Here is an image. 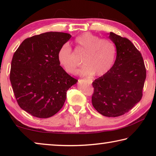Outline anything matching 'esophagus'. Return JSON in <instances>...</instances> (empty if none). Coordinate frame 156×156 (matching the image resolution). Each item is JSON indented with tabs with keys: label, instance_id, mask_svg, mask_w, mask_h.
Here are the masks:
<instances>
[{
	"label": "esophagus",
	"instance_id": "34e87169",
	"mask_svg": "<svg viewBox=\"0 0 156 156\" xmlns=\"http://www.w3.org/2000/svg\"><path fill=\"white\" fill-rule=\"evenodd\" d=\"M87 80L90 84L92 83V82H93V80H92L91 79H90V78H87Z\"/></svg>",
	"mask_w": 156,
	"mask_h": 156
}]
</instances>
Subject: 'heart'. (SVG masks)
Listing matches in <instances>:
<instances>
[{
    "instance_id": "1",
    "label": "heart",
    "mask_w": 156,
    "mask_h": 156,
    "mask_svg": "<svg viewBox=\"0 0 156 156\" xmlns=\"http://www.w3.org/2000/svg\"><path fill=\"white\" fill-rule=\"evenodd\" d=\"M74 44L77 51L84 53L83 62L84 65L77 71L81 76H102L109 72L115 57V47L107 39H100L90 33H84L76 37ZM57 58L66 72L73 73L78 65L72 49L65 44L59 49Z\"/></svg>"
}]
</instances>
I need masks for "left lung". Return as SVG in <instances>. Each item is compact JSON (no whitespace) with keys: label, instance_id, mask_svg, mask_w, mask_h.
I'll return each instance as SVG.
<instances>
[{"label":"left lung","instance_id":"8db88e82","mask_svg":"<svg viewBox=\"0 0 156 156\" xmlns=\"http://www.w3.org/2000/svg\"><path fill=\"white\" fill-rule=\"evenodd\" d=\"M116 47V59L106 74L95 80L91 102L100 114L118 117L128 112L142 96L146 69L142 55L126 38L110 32Z\"/></svg>","mask_w":156,"mask_h":156}]
</instances>
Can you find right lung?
<instances>
[{
	"instance_id": "right-lung-1",
	"label": "right lung",
	"mask_w": 156,
	"mask_h": 156,
	"mask_svg": "<svg viewBox=\"0 0 156 156\" xmlns=\"http://www.w3.org/2000/svg\"><path fill=\"white\" fill-rule=\"evenodd\" d=\"M72 36L46 32L28 38L12 58L10 81L21 109L34 117L47 118L58 112L67 91L77 83L57 58L59 49Z\"/></svg>"
}]
</instances>
